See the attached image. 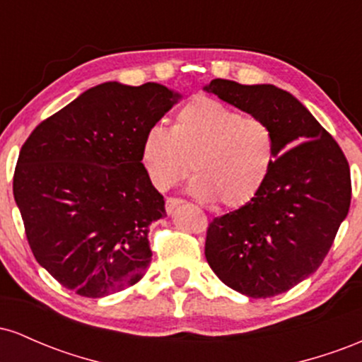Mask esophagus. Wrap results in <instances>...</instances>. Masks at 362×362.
<instances>
[{
  "mask_svg": "<svg viewBox=\"0 0 362 362\" xmlns=\"http://www.w3.org/2000/svg\"><path fill=\"white\" fill-rule=\"evenodd\" d=\"M180 204H184V201H182V199L168 197V199H167V206H165V207H167V213H168V214H172L173 211H175L177 207L180 206Z\"/></svg>",
  "mask_w": 362,
  "mask_h": 362,
  "instance_id": "esophagus-1",
  "label": "esophagus"
}]
</instances>
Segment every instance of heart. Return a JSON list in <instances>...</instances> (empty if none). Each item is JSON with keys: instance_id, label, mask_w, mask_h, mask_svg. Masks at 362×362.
I'll use <instances>...</instances> for the list:
<instances>
[{"instance_id": "obj_1", "label": "heart", "mask_w": 362, "mask_h": 362, "mask_svg": "<svg viewBox=\"0 0 362 362\" xmlns=\"http://www.w3.org/2000/svg\"><path fill=\"white\" fill-rule=\"evenodd\" d=\"M276 160V138L259 117L209 97H197L175 114L172 129L155 124L141 143V163L151 184L168 190L190 172V192L226 207L250 202Z\"/></svg>"}]
</instances>
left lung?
Here are the masks:
<instances>
[{
  "label": "left lung",
  "mask_w": 362,
  "mask_h": 362,
  "mask_svg": "<svg viewBox=\"0 0 362 362\" xmlns=\"http://www.w3.org/2000/svg\"><path fill=\"white\" fill-rule=\"evenodd\" d=\"M202 90L267 122L276 138V160L259 194L207 228V264L248 298L286 293L320 267L349 213L346 156L289 91L221 78Z\"/></svg>",
  "instance_id": "1"
}]
</instances>
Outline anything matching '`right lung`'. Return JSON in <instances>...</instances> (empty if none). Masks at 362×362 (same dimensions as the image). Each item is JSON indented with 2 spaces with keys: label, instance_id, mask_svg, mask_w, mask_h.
I'll return each instance as SVG.
<instances>
[{
  "label": "right lung",
  "instance_id": "1",
  "mask_svg": "<svg viewBox=\"0 0 362 362\" xmlns=\"http://www.w3.org/2000/svg\"><path fill=\"white\" fill-rule=\"evenodd\" d=\"M182 95L107 81L34 129L20 151L15 202L35 260L64 288L103 298L151 264L149 224L167 216L141 143Z\"/></svg>",
  "mask_w": 362,
  "mask_h": 362
}]
</instances>
